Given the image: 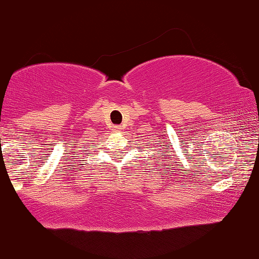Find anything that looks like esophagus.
Wrapping results in <instances>:
<instances>
[{"label": "esophagus", "instance_id": "obj_1", "mask_svg": "<svg viewBox=\"0 0 259 259\" xmlns=\"http://www.w3.org/2000/svg\"><path fill=\"white\" fill-rule=\"evenodd\" d=\"M111 130L114 131V132H120V131L122 130V127H121L120 124H115V126H112Z\"/></svg>", "mask_w": 259, "mask_h": 259}]
</instances>
